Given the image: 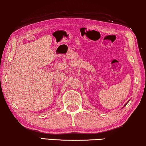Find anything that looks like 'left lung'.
<instances>
[{"label":"left lung","instance_id":"1","mask_svg":"<svg viewBox=\"0 0 146 146\" xmlns=\"http://www.w3.org/2000/svg\"><path fill=\"white\" fill-rule=\"evenodd\" d=\"M126 104H127V103H126V104H124V106H126Z\"/></svg>","mask_w":146,"mask_h":146}]
</instances>
